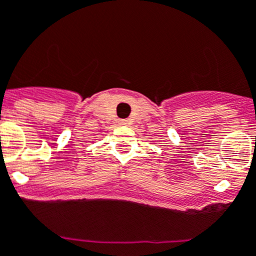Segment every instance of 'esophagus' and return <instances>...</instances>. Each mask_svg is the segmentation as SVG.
Returning a JSON list of instances; mask_svg holds the SVG:
<instances>
[{
	"instance_id": "1",
	"label": "esophagus",
	"mask_w": 256,
	"mask_h": 256,
	"mask_svg": "<svg viewBox=\"0 0 256 256\" xmlns=\"http://www.w3.org/2000/svg\"><path fill=\"white\" fill-rule=\"evenodd\" d=\"M126 120H122V124H126Z\"/></svg>"
}]
</instances>
